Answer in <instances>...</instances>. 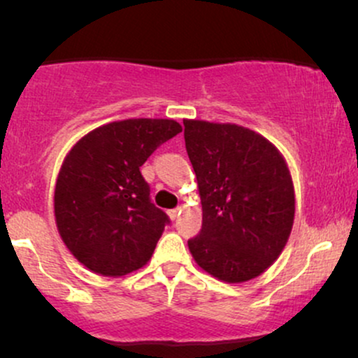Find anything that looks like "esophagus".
Returning a JSON list of instances; mask_svg holds the SVG:
<instances>
[{"label":"esophagus","mask_w":358,"mask_h":358,"mask_svg":"<svg viewBox=\"0 0 358 358\" xmlns=\"http://www.w3.org/2000/svg\"><path fill=\"white\" fill-rule=\"evenodd\" d=\"M168 215H170L171 220H176L180 215V208H171V210H168Z\"/></svg>","instance_id":"esophagus-1"}]
</instances>
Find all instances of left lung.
I'll use <instances>...</instances> for the list:
<instances>
[{"label":"left lung","mask_w":358,"mask_h":358,"mask_svg":"<svg viewBox=\"0 0 358 358\" xmlns=\"http://www.w3.org/2000/svg\"><path fill=\"white\" fill-rule=\"evenodd\" d=\"M183 126L203 210L202 229L188 249L220 281H249L276 261L289 237V170L268 139L245 127L207 121Z\"/></svg>","instance_id":"obj_1"}]
</instances>
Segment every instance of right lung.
<instances>
[{
	"mask_svg": "<svg viewBox=\"0 0 358 358\" xmlns=\"http://www.w3.org/2000/svg\"><path fill=\"white\" fill-rule=\"evenodd\" d=\"M182 133L173 119H126L90 131L65 158L55 187L62 241L85 268L122 276L150 261L170 217L151 202L139 168Z\"/></svg>",
	"mask_w": 358,
	"mask_h": 358,
	"instance_id": "right-lung-1",
	"label": "right lung"
}]
</instances>
